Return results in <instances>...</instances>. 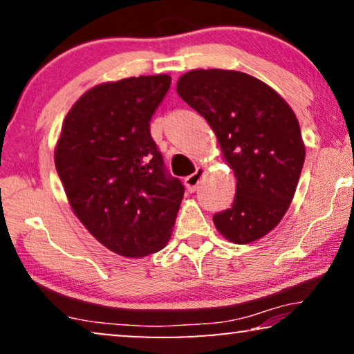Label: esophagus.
Returning a JSON list of instances; mask_svg holds the SVG:
<instances>
[{"instance_id":"esophagus-1","label":"esophagus","mask_w":354,"mask_h":354,"mask_svg":"<svg viewBox=\"0 0 354 354\" xmlns=\"http://www.w3.org/2000/svg\"><path fill=\"white\" fill-rule=\"evenodd\" d=\"M203 176H205V171H203V169H196L195 172L192 174V176H188V177H185V187H187V190L190 192V193H193L198 188V185H200V182H201V178H203Z\"/></svg>"}]
</instances>
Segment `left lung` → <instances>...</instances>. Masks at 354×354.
I'll return each mask as SVG.
<instances>
[{
    "label": "left lung",
    "instance_id": "1",
    "mask_svg": "<svg viewBox=\"0 0 354 354\" xmlns=\"http://www.w3.org/2000/svg\"><path fill=\"white\" fill-rule=\"evenodd\" d=\"M177 93L211 125L236 178L229 209L212 217L234 243L263 239L282 221L304 162L298 119L277 91L245 72L196 69Z\"/></svg>",
    "mask_w": 354,
    "mask_h": 354
}]
</instances>
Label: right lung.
Returning <instances> with one entry per match:
<instances>
[{
	"label": "right lung",
	"instance_id": "right-lung-1",
	"mask_svg": "<svg viewBox=\"0 0 354 354\" xmlns=\"http://www.w3.org/2000/svg\"><path fill=\"white\" fill-rule=\"evenodd\" d=\"M171 77L140 75L96 85L77 100L55 149L57 176L79 221L125 258L162 250L183 198L149 133Z\"/></svg>",
	"mask_w": 354,
	"mask_h": 354
}]
</instances>
